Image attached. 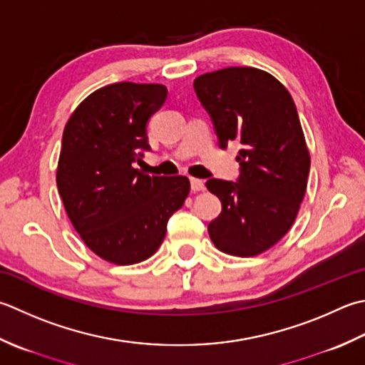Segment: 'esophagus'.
I'll use <instances>...</instances> for the list:
<instances>
[{
  "instance_id": "34e87169",
  "label": "esophagus",
  "mask_w": 365,
  "mask_h": 365,
  "mask_svg": "<svg viewBox=\"0 0 365 365\" xmlns=\"http://www.w3.org/2000/svg\"><path fill=\"white\" fill-rule=\"evenodd\" d=\"M190 183H191V190L192 191H202L205 188V183L204 180H201V178H190Z\"/></svg>"
}]
</instances>
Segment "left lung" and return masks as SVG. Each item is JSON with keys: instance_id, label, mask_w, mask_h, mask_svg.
<instances>
[{"instance_id": "8db88e82", "label": "left lung", "mask_w": 365, "mask_h": 365, "mask_svg": "<svg viewBox=\"0 0 365 365\" xmlns=\"http://www.w3.org/2000/svg\"><path fill=\"white\" fill-rule=\"evenodd\" d=\"M195 91L215 126L221 148H242L237 182L220 178L205 187L221 201L209 235L221 252L240 258L274 247L297 217L310 173L296 104L266 71L225 68L196 77Z\"/></svg>"}]
</instances>
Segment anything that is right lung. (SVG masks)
Wrapping results in <instances>:
<instances>
[{
    "label": "right lung",
    "instance_id": "add662e5",
    "mask_svg": "<svg viewBox=\"0 0 365 365\" xmlns=\"http://www.w3.org/2000/svg\"><path fill=\"white\" fill-rule=\"evenodd\" d=\"M168 98L161 83L120 82L93 91L63 131L56 187L93 253L118 266L150 258L168 220L183 205L190 180L134 168L150 150L147 121Z\"/></svg>",
    "mask_w": 365,
    "mask_h": 365
}]
</instances>
